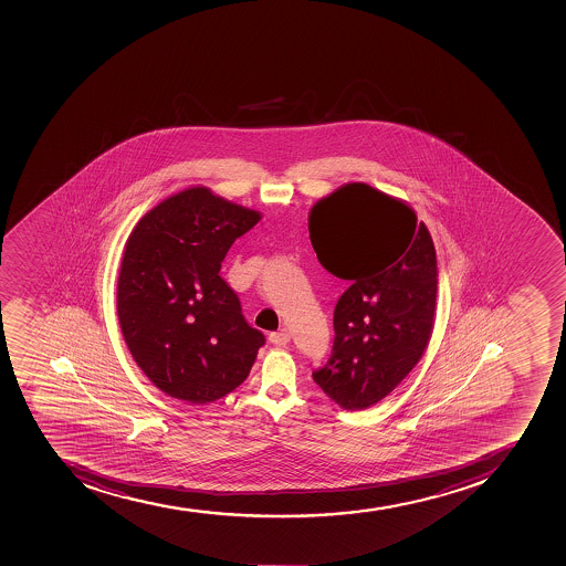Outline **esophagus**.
Wrapping results in <instances>:
<instances>
[{
  "label": "esophagus",
  "instance_id": "obj_1",
  "mask_svg": "<svg viewBox=\"0 0 566 566\" xmlns=\"http://www.w3.org/2000/svg\"><path fill=\"white\" fill-rule=\"evenodd\" d=\"M290 339H291L290 332H287V329H284V328L279 329V332H273V334H270L271 343H273V345H276V346L287 345V343H290Z\"/></svg>",
  "mask_w": 566,
  "mask_h": 566
}]
</instances>
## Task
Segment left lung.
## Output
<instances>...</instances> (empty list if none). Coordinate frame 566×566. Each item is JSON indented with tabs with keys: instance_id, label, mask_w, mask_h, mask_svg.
Listing matches in <instances>:
<instances>
[{
	"instance_id": "8db88e82",
	"label": "left lung",
	"mask_w": 566,
	"mask_h": 566,
	"mask_svg": "<svg viewBox=\"0 0 566 566\" xmlns=\"http://www.w3.org/2000/svg\"><path fill=\"white\" fill-rule=\"evenodd\" d=\"M310 240L324 270L350 287L334 312L328 363L313 381L346 410L392 392L420 361L437 310V251L415 210L348 184L310 212Z\"/></svg>"
}]
</instances>
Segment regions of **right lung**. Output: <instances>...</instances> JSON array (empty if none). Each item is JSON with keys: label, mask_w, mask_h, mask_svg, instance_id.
Returning <instances> with one entry per match:
<instances>
[{"label": "right lung", "mask_w": 566, "mask_h": 566, "mask_svg": "<svg viewBox=\"0 0 566 566\" xmlns=\"http://www.w3.org/2000/svg\"><path fill=\"white\" fill-rule=\"evenodd\" d=\"M256 210L192 187L140 218L124 248L117 315L135 363L159 390L210 403L240 387L265 337L220 276Z\"/></svg>", "instance_id": "obj_1"}]
</instances>
